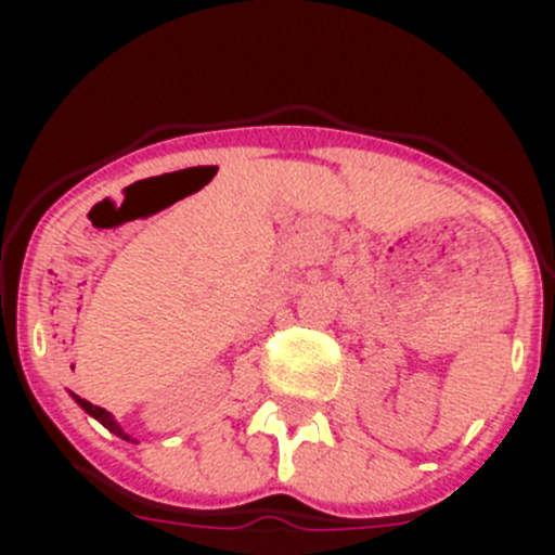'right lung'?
Returning <instances> with one entry per match:
<instances>
[{"instance_id": "add662e5", "label": "right lung", "mask_w": 555, "mask_h": 555, "mask_svg": "<svg viewBox=\"0 0 555 555\" xmlns=\"http://www.w3.org/2000/svg\"><path fill=\"white\" fill-rule=\"evenodd\" d=\"M72 397H75V402H77V405H80V408H82V411H86V413H88V416H93V418H96V422H102V424H104V427H106V429H109V433H112V435H117V438H122V440H131V443H137V440H133V438H131V435H126V433H122V427H120V424H117V422H115V418H112V413H106V411H104V408L93 405V402L82 400V397H77V395H75V391H72Z\"/></svg>"}]
</instances>
